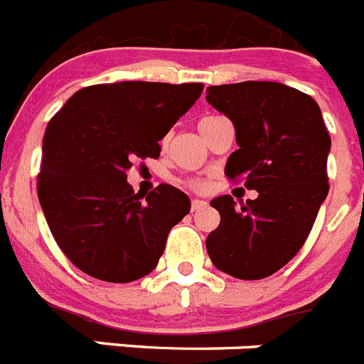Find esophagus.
<instances>
[{"label": "esophagus", "mask_w": 364, "mask_h": 364, "mask_svg": "<svg viewBox=\"0 0 364 364\" xmlns=\"http://www.w3.org/2000/svg\"><path fill=\"white\" fill-rule=\"evenodd\" d=\"M205 205H208V202L200 200V198H193V200H191V210L193 211L202 210V208H205Z\"/></svg>", "instance_id": "esophagus-1"}]
</instances>
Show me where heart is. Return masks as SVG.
Listing matches in <instances>:
<instances>
[{"label": "heart", "mask_w": 364, "mask_h": 364, "mask_svg": "<svg viewBox=\"0 0 364 364\" xmlns=\"http://www.w3.org/2000/svg\"><path fill=\"white\" fill-rule=\"evenodd\" d=\"M211 118H215V117H205V118H202V120L198 122V127H200V125H204L205 122H210ZM188 184L191 186L193 189H204V188H205V182H204V180H200V178H191V180H188Z\"/></svg>", "instance_id": "heart-1"}]
</instances>
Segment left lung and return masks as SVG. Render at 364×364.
<instances>
[{
    "mask_svg": "<svg viewBox=\"0 0 364 364\" xmlns=\"http://www.w3.org/2000/svg\"><path fill=\"white\" fill-rule=\"evenodd\" d=\"M208 104L233 122L239 149L228 178L244 180L259 197L246 204L211 200L220 224L205 239L220 272L244 281L269 277L297 255L328 195L330 134L311 96L277 82L211 85Z\"/></svg>",
    "mask_w": 364,
    "mask_h": 364,
    "instance_id": "obj_1",
    "label": "left lung"
}]
</instances>
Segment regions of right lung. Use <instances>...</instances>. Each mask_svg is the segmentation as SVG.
<instances>
[{"label":"right lung","mask_w":364,"mask_h":364,"mask_svg":"<svg viewBox=\"0 0 364 364\" xmlns=\"http://www.w3.org/2000/svg\"><path fill=\"white\" fill-rule=\"evenodd\" d=\"M202 89V83H100L80 89L49 122L38 198L54 240L83 273L133 282L156 268L167 235L191 202L169 184L149 195L134 193L125 173L134 159H159V142Z\"/></svg>","instance_id":"1"}]
</instances>
